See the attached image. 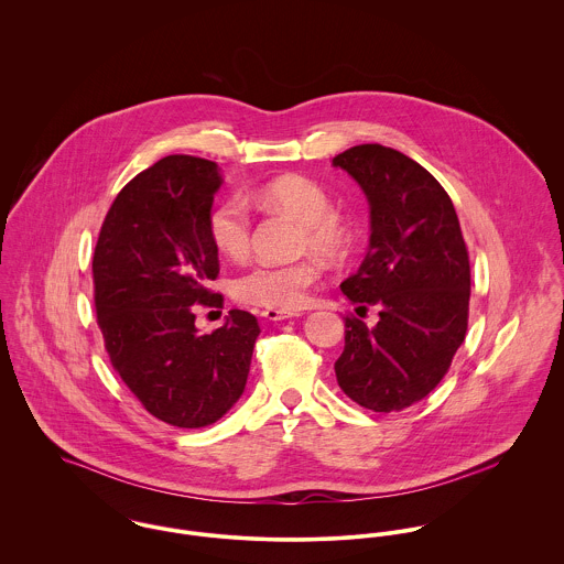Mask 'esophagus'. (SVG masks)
<instances>
[{
  "label": "esophagus",
  "instance_id": "obj_1",
  "mask_svg": "<svg viewBox=\"0 0 564 564\" xmlns=\"http://www.w3.org/2000/svg\"><path fill=\"white\" fill-rule=\"evenodd\" d=\"M262 317L269 319V322H284V319H291V317H300L297 311H278V308H264L262 311Z\"/></svg>",
  "mask_w": 564,
  "mask_h": 564
}]
</instances>
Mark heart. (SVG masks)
Segmentation results:
<instances>
[{"label":"heart","instance_id":"b5f03b06","mask_svg":"<svg viewBox=\"0 0 564 564\" xmlns=\"http://www.w3.org/2000/svg\"><path fill=\"white\" fill-rule=\"evenodd\" d=\"M247 204L280 210L302 221L300 247L315 249L325 258L340 256L351 241L347 221L332 213V199L319 182L286 173L245 193ZM213 245L228 258H242L251 241V215L239 197L219 202L206 221ZM315 258L295 262H260L232 282V295L249 306L293 311L306 302L308 289L319 280Z\"/></svg>","mask_w":564,"mask_h":564}]
</instances>
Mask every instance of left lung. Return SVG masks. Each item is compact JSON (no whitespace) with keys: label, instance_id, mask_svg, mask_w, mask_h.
Masks as SVG:
<instances>
[{"label":"left lung","instance_id":"1","mask_svg":"<svg viewBox=\"0 0 564 564\" xmlns=\"http://www.w3.org/2000/svg\"><path fill=\"white\" fill-rule=\"evenodd\" d=\"M371 206L369 251L340 291L373 327L345 317L334 362L343 393L373 412H400L432 393L469 323L471 267L454 204L438 180L402 152L367 143L332 159Z\"/></svg>","mask_w":564,"mask_h":564}]
</instances>
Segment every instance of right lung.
I'll return each mask as SVG.
<instances>
[{"instance_id": "right-lung-1", "label": "right lung", "mask_w": 564, "mask_h": 564, "mask_svg": "<svg viewBox=\"0 0 564 564\" xmlns=\"http://www.w3.org/2000/svg\"><path fill=\"white\" fill-rule=\"evenodd\" d=\"M219 166L166 156L115 197L93 253L97 325L112 369L143 408L175 427L219 421L242 395L258 322L230 311L197 334L195 308H224L206 289L219 275L208 237Z\"/></svg>"}]
</instances>
